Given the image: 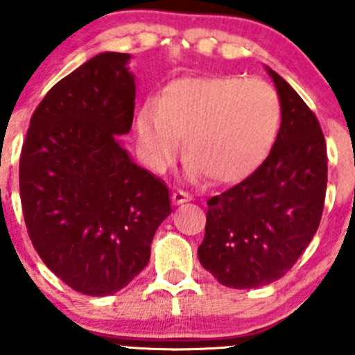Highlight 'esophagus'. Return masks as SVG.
Listing matches in <instances>:
<instances>
[{
  "label": "esophagus",
  "mask_w": 355,
  "mask_h": 355,
  "mask_svg": "<svg viewBox=\"0 0 355 355\" xmlns=\"http://www.w3.org/2000/svg\"><path fill=\"white\" fill-rule=\"evenodd\" d=\"M188 201H191V196H189L186 191L178 189V191L173 193V203L174 205H182V203H188Z\"/></svg>",
  "instance_id": "1"
}]
</instances>
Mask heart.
<instances>
[{
  "instance_id": "b5f03b06",
  "label": "heart",
  "mask_w": 355,
  "mask_h": 355,
  "mask_svg": "<svg viewBox=\"0 0 355 355\" xmlns=\"http://www.w3.org/2000/svg\"><path fill=\"white\" fill-rule=\"evenodd\" d=\"M279 98L261 79L235 76L178 79L157 103L137 115L140 150L157 173L174 162L184 137L189 176L215 184L249 176L262 162L279 127Z\"/></svg>"
}]
</instances>
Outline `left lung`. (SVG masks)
Masks as SVG:
<instances>
[{"label":"left lung","mask_w":355,"mask_h":355,"mask_svg":"<svg viewBox=\"0 0 355 355\" xmlns=\"http://www.w3.org/2000/svg\"><path fill=\"white\" fill-rule=\"evenodd\" d=\"M281 101V127L266 161L208 200L201 266L220 284L250 289L295 266L316 234L327 191V146L315 113L268 67Z\"/></svg>","instance_id":"left-lung-1"}]
</instances>
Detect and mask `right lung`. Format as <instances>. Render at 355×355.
<instances>
[{"label": "right lung", "mask_w": 355, "mask_h": 355, "mask_svg": "<svg viewBox=\"0 0 355 355\" xmlns=\"http://www.w3.org/2000/svg\"><path fill=\"white\" fill-rule=\"evenodd\" d=\"M128 60L103 52L60 79L33 112L21 147L30 240L62 283L87 296L130 283L173 211L166 182L137 166L118 140L135 110Z\"/></svg>", "instance_id": "add662e5"}]
</instances>
